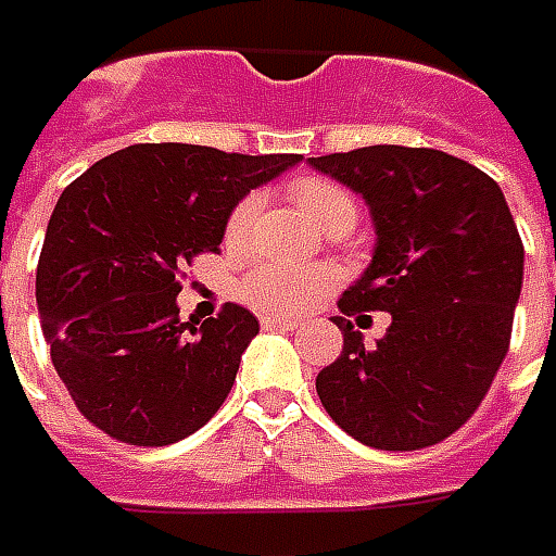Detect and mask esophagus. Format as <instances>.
<instances>
[{"label": "esophagus", "instance_id": "esophagus-1", "mask_svg": "<svg viewBox=\"0 0 556 556\" xmlns=\"http://www.w3.org/2000/svg\"><path fill=\"white\" fill-rule=\"evenodd\" d=\"M263 326L266 329H299L302 323L296 317H275V314H269V317H263Z\"/></svg>", "mask_w": 556, "mask_h": 556}]
</instances>
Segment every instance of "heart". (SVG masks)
<instances>
[{
    "label": "heart",
    "mask_w": 556,
    "mask_h": 556,
    "mask_svg": "<svg viewBox=\"0 0 556 556\" xmlns=\"http://www.w3.org/2000/svg\"><path fill=\"white\" fill-rule=\"evenodd\" d=\"M290 203L305 222L323 236H338L344 230L356 227L359 208L356 200L344 191L341 185L332 179H320V176H302L287 188ZM254 218V200L248 197L239 206L230 212L227 227H224V239L227 245L239 248L245 242L248 227ZM332 287V275L326 269H287V266H275V263H260L248 271L242 281V299L248 305L266 314H302L308 311L317 299Z\"/></svg>",
    "instance_id": "obj_1"
}]
</instances>
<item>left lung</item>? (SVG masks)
I'll list each match as a JSON object with an SVG mask.
<instances>
[{
    "mask_svg": "<svg viewBox=\"0 0 556 556\" xmlns=\"http://www.w3.org/2000/svg\"><path fill=\"white\" fill-rule=\"evenodd\" d=\"M308 164L365 200L377 233L338 302L344 350L317 374V395L365 446H434L473 416L509 350L523 245L506 197L440 149L365 146ZM362 309L393 314L377 349L346 320Z\"/></svg>",
    "mask_w": 556,
    "mask_h": 556,
    "instance_id": "1",
    "label": "left lung"
}]
</instances>
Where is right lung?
<instances>
[{
	"label": "right lung",
	"mask_w": 556,
	"mask_h": 556,
	"mask_svg": "<svg viewBox=\"0 0 556 556\" xmlns=\"http://www.w3.org/2000/svg\"><path fill=\"white\" fill-rule=\"evenodd\" d=\"M302 155L137 143L62 191L35 275L50 359L77 410L131 446H167L218 413L257 317L227 302L179 320V269L218 251L239 200Z\"/></svg>",
	"instance_id": "1"
}]
</instances>
